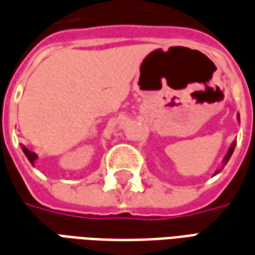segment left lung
<instances>
[{
	"label": "left lung",
	"mask_w": 255,
	"mask_h": 255,
	"mask_svg": "<svg viewBox=\"0 0 255 255\" xmlns=\"http://www.w3.org/2000/svg\"><path fill=\"white\" fill-rule=\"evenodd\" d=\"M238 121H239V122H240V117H239V114H238ZM235 147H236V141L232 142V145H231V147H229L228 152H227V155H225V156H224V159H223V167H221V169H218V170L214 171V176H216V174H218V173H220V171L223 170V169H224V166H225V165H227V163H228L229 158H231V156H232V153H234Z\"/></svg>",
	"instance_id": "8db88e82"
}]
</instances>
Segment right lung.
Masks as SVG:
<instances>
[{
  "label": "right lung",
  "mask_w": 255,
  "mask_h": 255,
  "mask_svg": "<svg viewBox=\"0 0 255 255\" xmlns=\"http://www.w3.org/2000/svg\"><path fill=\"white\" fill-rule=\"evenodd\" d=\"M21 149H23V152H24V155L27 156V159L30 160V163H31V165H34V163H35V160H37V158H38L37 153L30 151V149H28L27 147H24V145H21Z\"/></svg>",
  "instance_id": "1"
}]
</instances>
